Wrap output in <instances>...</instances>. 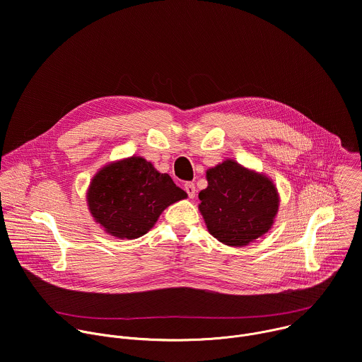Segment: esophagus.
Instances as JSON below:
<instances>
[{"label":"esophagus","mask_w":362,"mask_h":362,"mask_svg":"<svg viewBox=\"0 0 362 362\" xmlns=\"http://www.w3.org/2000/svg\"><path fill=\"white\" fill-rule=\"evenodd\" d=\"M185 190H186V193L189 194V197H190V199H193V197H194V194H196V187H194V185H193V183H190V182H189V183H186V185H185Z\"/></svg>","instance_id":"1"}]
</instances>
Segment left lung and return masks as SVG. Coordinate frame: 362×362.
I'll return each instance as SVG.
<instances>
[{
  "instance_id": "obj_1",
  "label": "left lung",
  "mask_w": 362,
  "mask_h": 362,
  "mask_svg": "<svg viewBox=\"0 0 362 362\" xmlns=\"http://www.w3.org/2000/svg\"><path fill=\"white\" fill-rule=\"evenodd\" d=\"M206 180L199 211L214 238L242 247L271 230L281 202L271 177L226 159L206 170Z\"/></svg>"
}]
</instances>
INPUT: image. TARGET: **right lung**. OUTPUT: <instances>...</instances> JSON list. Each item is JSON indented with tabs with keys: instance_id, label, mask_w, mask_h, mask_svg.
I'll return each mask as SVG.
<instances>
[{
	"instance_id": "1",
	"label": "right lung",
	"mask_w": 362,
	"mask_h": 362,
	"mask_svg": "<svg viewBox=\"0 0 362 362\" xmlns=\"http://www.w3.org/2000/svg\"><path fill=\"white\" fill-rule=\"evenodd\" d=\"M168 173L141 156L103 166L87 189V206L95 223L119 239H137L158 222L168 206L186 199Z\"/></svg>"
}]
</instances>
